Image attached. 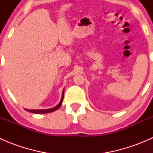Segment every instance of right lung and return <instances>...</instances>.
Returning <instances> with one entry per match:
<instances>
[{
  "instance_id": "obj_1",
  "label": "right lung",
  "mask_w": 153,
  "mask_h": 153,
  "mask_svg": "<svg viewBox=\"0 0 153 153\" xmlns=\"http://www.w3.org/2000/svg\"><path fill=\"white\" fill-rule=\"evenodd\" d=\"M64 89L62 92V98H61V101H60L59 104L57 106H55V107L51 108V109H25L26 110L28 111V112H31L32 113H36V114H44V113H49V112H52L55 111L56 109H58L60 106H61L63 102V99H64Z\"/></svg>"
}]
</instances>
